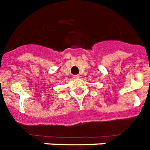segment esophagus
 I'll use <instances>...</instances> for the list:
<instances>
[{
	"label": "esophagus",
	"instance_id": "34e87169",
	"mask_svg": "<svg viewBox=\"0 0 150 150\" xmlns=\"http://www.w3.org/2000/svg\"><path fill=\"white\" fill-rule=\"evenodd\" d=\"M74 79H76V80H77V79H80V75H74Z\"/></svg>",
	"mask_w": 150,
	"mask_h": 150
}]
</instances>
